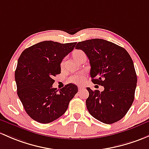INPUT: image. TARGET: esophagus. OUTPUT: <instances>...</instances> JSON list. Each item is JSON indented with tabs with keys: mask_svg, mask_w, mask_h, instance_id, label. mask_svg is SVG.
<instances>
[{
	"mask_svg": "<svg viewBox=\"0 0 149 149\" xmlns=\"http://www.w3.org/2000/svg\"><path fill=\"white\" fill-rule=\"evenodd\" d=\"M84 88V87L83 86H79V91H81Z\"/></svg>",
	"mask_w": 149,
	"mask_h": 149,
	"instance_id": "34e87169",
	"label": "esophagus"
}]
</instances>
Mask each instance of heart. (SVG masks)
Instances as JSON below:
<instances>
[{"mask_svg":"<svg viewBox=\"0 0 149 149\" xmlns=\"http://www.w3.org/2000/svg\"><path fill=\"white\" fill-rule=\"evenodd\" d=\"M83 54H84V53L81 51H76L73 52V57L76 60L79 61L80 57L82 56ZM84 80V75L83 73H79V74H75L73 76H70L68 79V82L73 83V84H79L83 82V81Z\"/></svg>","mask_w":149,"mask_h":149,"instance_id":"b5f03b06","label":"heart"}]
</instances>
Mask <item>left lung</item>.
Returning a JSON list of instances; mask_svg holds the SVG:
<instances>
[{"label": "left lung", "mask_w": 149, "mask_h": 149, "mask_svg": "<svg viewBox=\"0 0 149 149\" xmlns=\"http://www.w3.org/2000/svg\"><path fill=\"white\" fill-rule=\"evenodd\" d=\"M76 48L88 58L92 82L104 87L102 92L87 88L88 111L106 124L118 121L131 108L136 88L137 76L131 56L123 48L103 39L79 42Z\"/></svg>", "instance_id": "obj_1"}]
</instances>
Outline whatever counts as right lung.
I'll return each instance as SVG.
<instances>
[{
  "instance_id": "add662e5",
  "label": "right lung",
  "mask_w": 149,
  "mask_h": 149,
  "mask_svg": "<svg viewBox=\"0 0 149 149\" xmlns=\"http://www.w3.org/2000/svg\"><path fill=\"white\" fill-rule=\"evenodd\" d=\"M76 44L46 40L26 48L20 56L15 71L17 93L25 111L36 121L48 123L58 118L78 92L73 84L60 90L53 88V78L61 73V63Z\"/></svg>"
}]
</instances>
